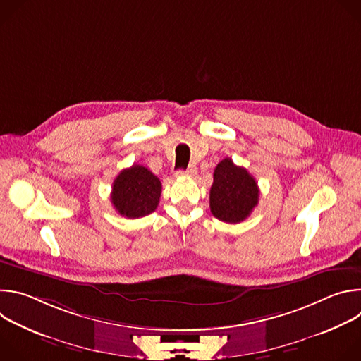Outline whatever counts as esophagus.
Masks as SVG:
<instances>
[{
	"label": "esophagus",
	"instance_id": "1",
	"mask_svg": "<svg viewBox=\"0 0 361 361\" xmlns=\"http://www.w3.org/2000/svg\"><path fill=\"white\" fill-rule=\"evenodd\" d=\"M197 174V167L195 166H190L187 170H177L176 171V176L180 177V176H195Z\"/></svg>",
	"mask_w": 361,
	"mask_h": 361
}]
</instances>
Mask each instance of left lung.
<instances>
[{
	"instance_id": "8db88e82",
	"label": "left lung",
	"mask_w": 361,
	"mask_h": 361,
	"mask_svg": "<svg viewBox=\"0 0 361 361\" xmlns=\"http://www.w3.org/2000/svg\"><path fill=\"white\" fill-rule=\"evenodd\" d=\"M210 190V210L213 216L224 223L237 224L244 221L259 204V185L254 177L233 163L231 159L221 160L213 176Z\"/></svg>"
}]
</instances>
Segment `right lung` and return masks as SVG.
<instances>
[{
  "instance_id": "1",
  "label": "right lung",
  "mask_w": 361,
  "mask_h": 361,
  "mask_svg": "<svg viewBox=\"0 0 361 361\" xmlns=\"http://www.w3.org/2000/svg\"><path fill=\"white\" fill-rule=\"evenodd\" d=\"M160 195L161 181L148 169L134 164L116 177L111 202L123 217L140 219L156 212Z\"/></svg>"
}]
</instances>
